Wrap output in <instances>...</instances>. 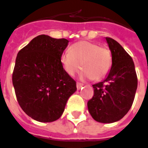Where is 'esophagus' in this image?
Listing matches in <instances>:
<instances>
[{"label":"esophagus","mask_w":148,"mask_h":148,"mask_svg":"<svg viewBox=\"0 0 148 148\" xmlns=\"http://www.w3.org/2000/svg\"><path fill=\"white\" fill-rule=\"evenodd\" d=\"M82 86H83V84L80 83V82H77V90H80L82 88Z\"/></svg>","instance_id":"obj_1"}]
</instances>
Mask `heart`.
Listing matches in <instances>:
<instances>
[{
  "instance_id": "1",
  "label": "heart",
  "mask_w": 148,
  "mask_h": 148,
  "mask_svg": "<svg viewBox=\"0 0 148 148\" xmlns=\"http://www.w3.org/2000/svg\"><path fill=\"white\" fill-rule=\"evenodd\" d=\"M60 64L66 74L73 76L82 68L81 77L99 81L106 76L112 66V54L108 48L96 42L80 41L72 45L69 52L60 56Z\"/></svg>"
}]
</instances>
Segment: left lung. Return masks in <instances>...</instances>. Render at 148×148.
<instances>
[{
  "instance_id": "8db88e82",
  "label": "left lung",
  "mask_w": 148,
  "mask_h": 148,
  "mask_svg": "<svg viewBox=\"0 0 148 148\" xmlns=\"http://www.w3.org/2000/svg\"><path fill=\"white\" fill-rule=\"evenodd\" d=\"M112 53V66L103 82L92 85L94 95L88 109L97 122L111 123L121 119L131 108L137 88V77L132 57L121 45L106 38Z\"/></svg>"
}]
</instances>
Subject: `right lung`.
<instances>
[{"mask_svg": "<svg viewBox=\"0 0 148 148\" xmlns=\"http://www.w3.org/2000/svg\"><path fill=\"white\" fill-rule=\"evenodd\" d=\"M69 41L40 35L17 55L12 83L22 110L35 120L58 119L66 101L76 92V82L60 64V56Z\"/></svg>", "mask_w": 148, "mask_h": 148, "instance_id": "obj_1", "label": "right lung"}]
</instances>
